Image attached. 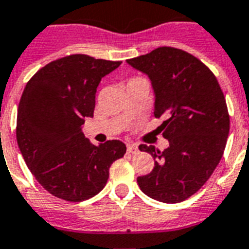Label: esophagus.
<instances>
[{"instance_id": "1", "label": "esophagus", "mask_w": 249, "mask_h": 249, "mask_svg": "<svg viewBox=\"0 0 249 249\" xmlns=\"http://www.w3.org/2000/svg\"><path fill=\"white\" fill-rule=\"evenodd\" d=\"M139 148L136 144H127V152L131 153V155H135V153H138Z\"/></svg>"}]
</instances>
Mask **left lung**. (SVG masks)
<instances>
[{"label": "left lung", "mask_w": 249, "mask_h": 249, "mask_svg": "<svg viewBox=\"0 0 249 249\" xmlns=\"http://www.w3.org/2000/svg\"><path fill=\"white\" fill-rule=\"evenodd\" d=\"M149 76L155 90V117L165 118L159 130L169 148L139 149L156 160L149 174L139 177L140 190L167 204L184 201L211 178L222 159L230 131V115L214 74L195 55L160 46L127 59Z\"/></svg>", "instance_id": "8db88e82"}]
</instances>
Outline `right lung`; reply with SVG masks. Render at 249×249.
<instances>
[{"mask_svg": "<svg viewBox=\"0 0 249 249\" xmlns=\"http://www.w3.org/2000/svg\"><path fill=\"white\" fill-rule=\"evenodd\" d=\"M121 61L71 54L52 61L28 80L19 101L17 142L27 166L53 196L71 203L103 190L109 169L126 145L107 140L93 145L82 124L93 117L96 89Z\"/></svg>", "mask_w": 249, "mask_h": 249, "instance_id": "right-lung-1", "label": "right lung"}]
</instances>
